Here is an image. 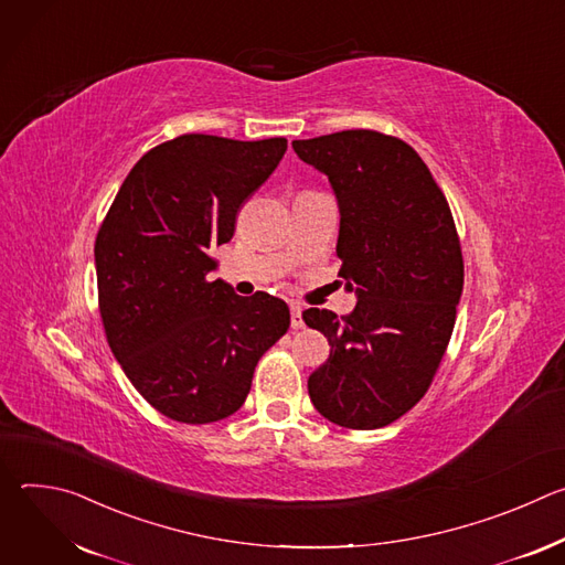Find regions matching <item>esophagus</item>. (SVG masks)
<instances>
[{"label":"esophagus","mask_w":565,"mask_h":565,"mask_svg":"<svg viewBox=\"0 0 565 565\" xmlns=\"http://www.w3.org/2000/svg\"><path fill=\"white\" fill-rule=\"evenodd\" d=\"M290 327H292V329H301V327H303L301 306H299V303H290Z\"/></svg>","instance_id":"esophagus-1"}]
</instances>
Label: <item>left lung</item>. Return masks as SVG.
<instances>
[{
	"label": "left lung",
	"instance_id": "obj_1",
	"mask_svg": "<svg viewBox=\"0 0 565 565\" xmlns=\"http://www.w3.org/2000/svg\"><path fill=\"white\" fill-rule=\"evenodd\" d=\"M327 174L338 199V257L351 315L308 308L331 355L308 377L315 409L347 429H380L429 388L462 295V255L451 210L405 140L349 129L292 140Z\"/></svg>",
	"mask_w": 565,
	"mask_h": 565
}]
</instances>
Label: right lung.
Masks as SVG:
<instances>
[{"label":"right lung","mask_w":565,"mask_h":565,"mask_svg":"<svg viewBox=\"0 0 565 565\" xmlns=\"http://www.w3.org/2000/svg\"><path fill=\"white\" fill-rule=\"evenodd\" d=\"M286 138L185 134L149 149L127 174L96 238L100 315L114 358L163 416L205 425L246 402L259 358L288 331L268 292L241 297L214 248L238 207L286 153Z\"/></svg>","instance_id":"obj_1"}]
</instances>
